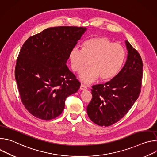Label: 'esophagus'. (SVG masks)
Listing matches in <instances>:
<instances>
[{"label": "esophagus", "instance_id": "obj_1", "mask_svg": "<svg viewBox=\"0 0 157 157\" xmlns=\"http://www.w3.org/2000/svg\"><path fill=\"white\" fill-rule=\"evenodd\" d=\"M87 89V87L86 86H85L83 84H81V85L80 86V89H81V90H86V89Z\"/></svg>", "mask_w": 157, "mask_h": 157}]
</instances>
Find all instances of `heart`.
Instances as JSON below:
<instances>
[{"label":"heart","mask_w":157,"mask_h":157,"mask_svg":"<svg viewBox=\"0 0 157 157\" xmlns=\"http://www.w3.org/2000/svg\"><path fill=\"white\" fill-rule=\"evenodd\" d=\"M124 48L105 36L91 38L86 41L82 50L73 48L70 53L72 70L82 73L88 66L90 68L79 76L85 83H91L100 77L102 81L114 78L121 71L125 61Z\"/></svg>","instance_id":"obj_1"}]
</instances>
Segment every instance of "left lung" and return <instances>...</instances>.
Returning <instances> with one entry per match:
<instances>
[{
	"mask_svg": "<svg viewBox=\"0 0 157 157\" xmlns=\"http://www.w3.org/2000/svg\"><path fill=\"white\" fill-rule=\"evenodd\" d=\"M127 59L120 72L105 84L92 86V99L87 115L100 126H110L120 121L131 109L141 91L143 63L139 52L128 41Z\"/></svg>",
	"mask_w": 157,
	"mask_h": 157,
	"instance_id": "left-lung-1",
	"label": "left lung"
}]
</instances>
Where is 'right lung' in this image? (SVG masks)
Returning <instances> with one entry per match:
<instances>
[{
  "label": "right lung",
  "mask_w": 157,
  "mask_h": 157,
  "mask_svg": "<svg viewBox=\"0 0 157 157\" xmlns=\"http://www.w3.org/2000/svg\"><path fill=\"white\" fill-rule=\"evenodd\" d=\"M86 30L82 27H51L22 45L15 77L21 102L33 116L55 119L62 113L66 98L78 91L81 83L66 63Z\"/></svg>",
  "instance_id": "add662e5"
}]
</instances>
